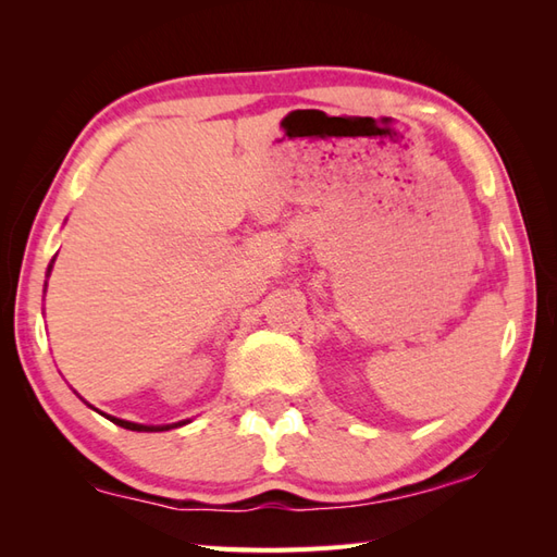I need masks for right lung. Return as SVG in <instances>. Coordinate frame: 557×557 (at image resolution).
Masks as SVG:
<instances>
[{
  "instance_id": "1",
  "label": "right lung",
  "mask_w": 557,
  "mask_h": 557,
  "mask_svg": "<svg viewBox=\"0 0 557 557\" xmlns=\"http://www.w3.org/2000/svg\"><path fill=\"white\" fill-rule=\"evenodd\" d=\"M112 423L122 425V429H128V431H148V433H156V431H170V429H176V425H184V421L180 423H172V425H140V423H132V421H124V419H114V417H108Z\"/></svg>"
}]
</instances>
